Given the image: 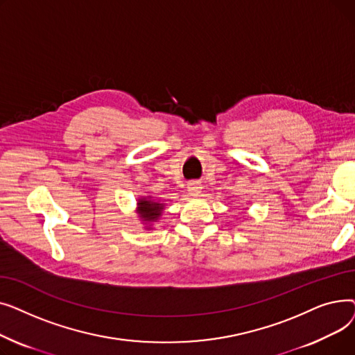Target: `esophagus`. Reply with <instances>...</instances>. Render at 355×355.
Segmentation results:
<instances>
[{
    "label": "esophagus",
    "instance_id": "1",
    "mask_svg": "<svg viewBox=\"0 0 355 355\" xmlns=\"http://www.w3.org/2000/svg\"><path fill=\"white\" fill-rule=\"evenodd\" d=\"M189 193L191 194V196H198V194H201V190H202V187H201V184L198 182V181H191V182H189Z\"/></svg>",
    "mask_w": 355,
    "mask_h": 355
}]
</instances>
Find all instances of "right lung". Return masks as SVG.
Returning a JSON list of instances; mask_svg holds the SVG:
<instances>
[{
	"label": "right lung",
	"instance_id": "right-lung-1",
	"mask_svg": "<svg viewBox=\"0 0 355 355\" xmlns=\"http://www.w3.org/2000/svg\"><path fill=\"white\" fill-rule=\"evenodd\" d=\"M164 210L165 202L151 196H141L137 201V214L144 223V227L146 230L153 229V225L157 220H159Z\"/></svg>",
	"mask_w": 355,
	"mask_h": 355
}]
</instances>
